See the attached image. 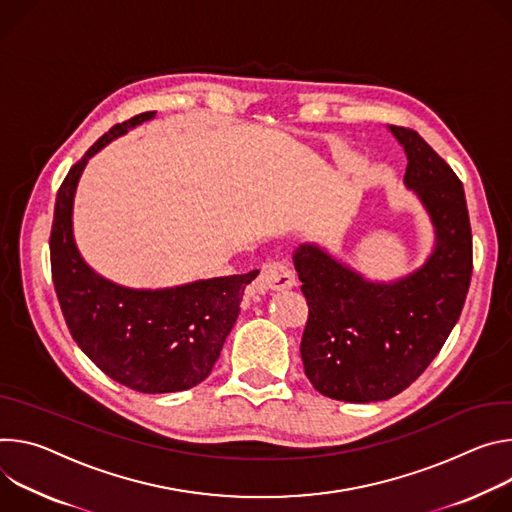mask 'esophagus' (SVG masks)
Listing matches in <instances>:
<instances>
[{
    "instance_id": "obj_1",
    "label": "esophagus",
    "mask_w": 512,
    "mask_h": 512,
    "mask_svg": "<svg viewBox=\"0 0 512 512\" xmlns=\"http://www.w3.org/2000/svg\"><path fill=\"white\" fill-rule=\"evenodd\" d=\"M295 285V272L287 260H270L264 262L260 274L254 282V289L258 293L264 291H282L291 289Z\"/></svg>"
}]
</instances>
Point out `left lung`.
<instances>
[{
	"mask_svg": "<svg viewBox=\"0 0 512 512\" xmlns=\"http://www.w3.org/2000/svg\"><path fill=\"white\" fill-rule=\"evenodd\" d=\"M407 154L405 185L427 209L435 248L415 272L368 280L317 244L295 270L309 319L301 358L313 388L335 401L374 403L411 386L458 323L472 278V227L462 181L415 132L388 126Z\"/></svg>",
	"mask_w": 512,
	"mask_h": 512,
	"instance_id": "1",
	"label": "left lung"
}]
</instances>
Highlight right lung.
I'll return each instance as SVG.
<instances>
[{"instance_id":"obj_1","label":"right lung","mask_w":512,"mask_h":512,"mask_svg":"<svg viewBox=\"0 0 512 512\" xmlns=\"http://www.w3.org/2000/svg\"><path fill=\"white\" fill-rule=\"evenodd\" d=\"M154 116L146 111L116 124L71 166L56 193L50 266L67 327L87 358L132 390L162 394L193 388L209 376L258 270L150 291L116 285L83 260L73 238L83 168L105 144Z\"/></svg>"}]
</instances>
